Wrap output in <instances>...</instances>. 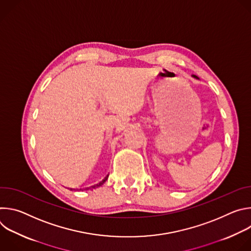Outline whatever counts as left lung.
<instances>
[{"mask_svg":"<svg viewBox=\"0 0 251 251\" xmlns=\"http://www.w3.org/2000/svg\"><path fill=\"white\" fill-rule=\"evenodd\" d=\"M195 78H198V76H196V75H193Z\"/></svg>","mask_w":251,"mask_h":251,"instance_id":"obj_1","label":"left lung"}]
</instances>
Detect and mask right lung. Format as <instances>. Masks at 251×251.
Segmentation results:
<instances>
[{
    "label": "right lung",
    "instance_id": "right-lung-1",
    "mask_svg": "<svg viewBox=\"0 0 251 251\" xmlns=\"http://www.w3.org/2000/svg\"><path fill=\"white\" fill-rule=\"evenodd\" d=\"M108 176H109V174L107 175L102 181H100L98 184H96V185H93V186H91V187H89V188H85V189H83V190H93V189H96V188H98V187H100V186H102L106 181H107V178H108ZM70 190H73V189H70ZM81 190V189H80Z\"/></svg>",
    "mask_w": 251,
    "mask_h": 251
}]
</instances>
